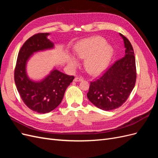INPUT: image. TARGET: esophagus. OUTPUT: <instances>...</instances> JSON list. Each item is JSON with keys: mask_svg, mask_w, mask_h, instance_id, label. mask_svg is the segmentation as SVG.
<instances>
[{"mask_svg": "<svg viewBox=\"0 0 158 158\" xmlns=\"http://www.w3.org/2000/svg\"><path fill=\"white\" fill-rule=\"evenodd\" d=\"M82 80H83V78L81 77H76L74 80V82H80V81H82Z\"/></svg>", "mask_w": 158, "mask_h": 158, "instance_id": "1", "label": "esophagus"}]
</instances>
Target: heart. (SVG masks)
<instances>
[{"label":"heart","instance_id":"obj_1","mask_svg":"<svg viewBox=\"0 0 158 158\" xmlns=\"http://www.w3.org/2000/svg\"><path fill=\"white\" fill-rule=\"evenodd\" d=\"M74 50L79 59H85V69L92 75L103 73L107 69L114 53L113 47L107 44L104 38L99 36L78 41L74 45ZM69 63L71 67L75 68L78 62L74 56H70Z\"/></svg>","mask_w":158,"mask_h":158}]
</instances>
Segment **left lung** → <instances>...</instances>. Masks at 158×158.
Instances as JSON below:
<instances>
[{"label": "left lung", "mask_w": 158, "mask_h": 158, "mask_svg": "<svg viewBox=\"0 0 158 158\" xmlns=\"http://www.w3.org/2000/svg\"><path fill=\"white\" fill-rule=\"evenodd\" d=\"M125 53L102 76L90 82L87 97L94 106L104 111L121 107L128 98L136 80L135 52L131 42L121 33Z\"/></svg>", "instance_id": "8db88e82"}]
</instances>
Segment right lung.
Returning a JSON list of instances; mask_svg holds the SVG:
<instances>
[{
  "mask_svg": "<svg viewBox=\"0 0 158 158\" xmlns=\"http://www.w3.org/2000/svg\"><path fill=\"white\" fill-rule=\"evenodd\" d=\"M49 33H40L28 39L18 52L14 81L18 92L26 106L39 113H49L63 100L66 88L74 76L53 70L40 82L31 80L26 74V63L33 52L53 48L54 44L47 36Z\"/></svg>",
  "mask_w": 158,
  "mask_h": 158,
  "instance_id": "1",
  "label": "right lung"
}]
</instances>
